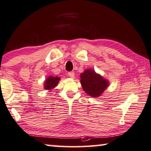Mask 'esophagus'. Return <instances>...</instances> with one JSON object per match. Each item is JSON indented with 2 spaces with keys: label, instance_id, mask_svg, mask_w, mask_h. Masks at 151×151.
<instances>
[{
  "label": "esophagus",
  "instance_id": "esophagus-1",
  "mask_svg": "<svg viewBox=\"0 0 151 151\" xmlns=\"http://www.w3.org/2000/svg\"><path fill=\"white\" fill-rule=\"evenodd\" d=\"M68 76H70V78H75V72L73 71H71V72H69L68 73Z\"/></svg>",
  "mask_w": 151,
  "mask_h": 151
}]
</instances>
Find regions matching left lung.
<instances>
[{"mask_svg":"<svg viewBox=\"0 0 151 151\" xmlns=\"http://www.w3.org/2000/svg\"><path fill=\"white\" fill-rule=\"evenodd\" d=\"M82 87L88 95L97 97L101 95L109 85L108 81L103 78L92 69H87L81 74Z\"/></svg>","mask_w":151,"mask_h":151,"instance_id":"8db88e82","label":"left lung"}]
</instances>
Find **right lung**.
Masks as SVG:
<instances>
[{"label": "right lung", "instance_id": "1", "mask_svg": "<svg viewBox=\"0 0 151 151\" xmlns=\"http://www.w3.org/2000/svg\"><path fill=\"white\" fill-rule=\"evenodd\" d=\"M60 79V78L58 77V76H49L45 81L44 88L46 90H51L52 88H55V87L58 85Z\"/></svg>", "mask_w": 151, "mask_h": 151}]
</instances>
